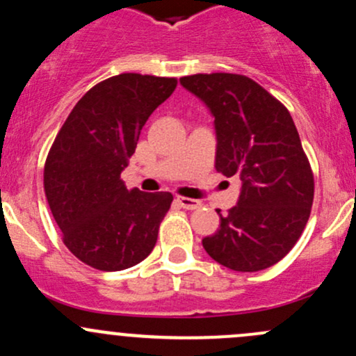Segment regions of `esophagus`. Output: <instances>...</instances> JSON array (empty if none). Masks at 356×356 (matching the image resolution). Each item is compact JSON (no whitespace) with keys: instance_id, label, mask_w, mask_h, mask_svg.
<instances>
[{"instance_id":"1","label":"esophagus","mask_w":356,"mask_h":356,"mask_svg":"<svg viewBox=\"0 0 356 356\" xmlns=\"http://www.w3.org/2000/svg\"><path fill=\"white\" fill-rule=\"evenodd\" d=\"M177 203L181 204L182 208H186V210H198V208L201 207V201L193 200V198H186V196H179Z\"/></svg>"}]
</instances>
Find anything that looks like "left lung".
Here are the masks:
<instances>
[{"mask_svg": "<svg viewBox=\"0 0 356 356\" xmlns=\"http://www.w3.org/2000/svg\"><path fill=\"white\" fill-rule=\"evenodd\" d=\"M215 117V168L241 181L236 207L203 239L224 267L258 272L281 261L305 231L314 203V172L293 117L267 89L241 74L181 77Z\"/></svg>", "mask_w": 356, "mask_h": 356, "instance_id": "left-lung-1", "label": "left lung"}]
</instances>
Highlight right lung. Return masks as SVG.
I'll use <instances>...</instances> for the list:
<instances>
[{
    "instance_id": "1",
    "label": "right lung",
    "mask_w": 356,
    "mask_h": 356,
    "mask_svg": "<svg viewBox=\"0 0 356 356\" xmlns=\"http://www.w3.org/2000/svg\"><path fill=\"white\" fill-rule=\"evenodd\" d=\"M177 88L175 77L120 74L92 86L56 134L44 195L72 254L98 270L145 260L174 196L127 189L122 170L143 125Z\"/></svg>"
}]
</instances>
